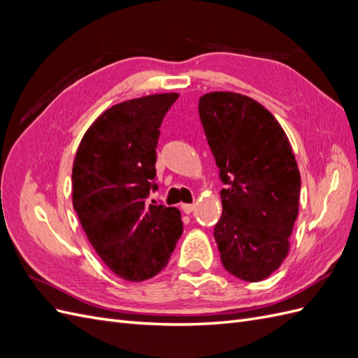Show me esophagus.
<instances>
[{"label": "esophagus", "mask_w": 358, "mask_h": 358, "mask_svg": "<svg viewBox=\"0 0 358 358\" xmlns=\"http://www.w3.org/2000/svg\"><path fill=\"white\" fill-rule=\"evenodd\" d=\"M180 208H182V210L185 212V213H191L194 209H196V204H188V203H183V204L180 206Z\"/></svg>", "instance_id": "obj_1"}]
</instances>
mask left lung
<instances>
[{
  "instance_id": "8db88e82",
  "label": "left lung",
  "mask_w": 358,
  "mask_h": 358,
  "mask_svg": "<svg viewBox=\"0 0 358 358\" xmlns=\"http://www.w3.org/2000/svg\"><path fill=\"white\" fill-rule=\"evenodd\" d=\"M199 113L227 185L213 233L221 263L233 276L259 282L289 251L301 183L296 157L284 128L251 96L204 94Z\"/></svg>"
}]
</instances>
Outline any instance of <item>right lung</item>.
<instances>
[{
    "label": "right lung",
    "instance_id": "1",
    "mask_svg": "<svg viewBox=\"0 0 358 358\" xmlns=\"http://www.w3.org/2000/svg\"><path fill=\"white\" fill-rule=\"evenodd\" d=\"M179 94L112 106L86 129L73 161V208L94 251L115 275L142 282L169 263L182 234L180 212L148 204L162 117Z\"/></svg>",
    "mask_w": 358,
    "mask_h": 358
}]
</instances>
